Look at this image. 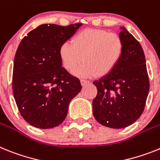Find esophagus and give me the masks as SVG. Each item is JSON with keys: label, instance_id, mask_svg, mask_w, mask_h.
Wrapping results in <instances>:
<instances>
[{"label": "esophagus", "instance_id": "esophagus-1", "mask_svg": "<svg viewBox=\"0 0 160 160\" xmlns=\"http://www.w3.org/2000/svg\"><path fill=\"white\" fill-rule=\"evenodd\" d=\"M80 82H81L82 86H84V85H86V84H89V83H90L89 80H83V79H82V80H80Z\"/></svg>", "mask_w": 160, "mask_h": 160}]
</instances>
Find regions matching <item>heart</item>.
<instances>
[{
	"label": "heart",
	"instance_id": "1",
	"mask_svg": "<svg viewBox=\"0 0 160 160\" xmlns=\"http://www.w3.org/2000/svg\"><path fill=\"white\" fill-rule=\"evenodd\" d=\"M72 44L64 42L59 48L63 66L84 77L104 76L116 68L123 52V42L116 33L100 29H85L72 38Z\"/></svg>",
	"mask_w": 160,
	"mask_h": 160
}]
</instances>
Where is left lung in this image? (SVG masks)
Returning a JSON list of instances; mask_svg holds the SVG:
<instances>
[{
    "label": "left lung",
    "mask_w": 160,
    "mask_h": 160,
    "mask_svg": "<svg viewBox=\"0 0 160 160\" xmlns=\"http://www.w3.org/2000/svg\"><path fill=\"white\" fill-rule=\"evenodd\" d=\"M119 36L123 52L114 69L93 82L97 95L92 101L96 120L102 126L125 128L138 120L145 108L150 82L140 43L124 27Z\"/></svg>",
    "instance_id": "obj_1"
}]
</instances>
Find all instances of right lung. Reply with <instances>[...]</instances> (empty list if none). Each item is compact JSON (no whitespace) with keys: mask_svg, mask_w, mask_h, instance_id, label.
I'll use <instances>...</instances> for the list:
<instances>
[{"mask_svg":"<svg viewBox=\"0 0 160 160\" xmlns=\"http://www.w3.org/2000/svg\"><path fill=\"white\" fill-rule=\"evenodd\" d=\"M81 23L43 24L22 38L14 58L13 92L21 115L30 125L50 129L60 125L81 90L80 81L62 67L59 48Z\"/></svg>","mask_w":160,"mask_h":160,"instance_id":"1","label":"right lung"}]
</instances>
